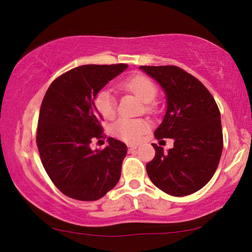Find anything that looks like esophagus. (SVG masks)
I'll return each mask as SVG.
<instances>
[{"label":"esophagus","instance_id":"esophagus-1","mask_svg":"<svg viewBox=\"0 0 252 252\" xmlns=\"http://www.w3.org/2000/svg\"><path fill=\"white\" fill-rule=\"evenodd\" d=\"M136 148H138V147H136V146H131V144H130V146H127V149H129V151H130V152H131V151H133V150H135Z\"/></svg>","mask_w":252,"mask_h":252}]
</instances>
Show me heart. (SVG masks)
I'll list each match as a JSON object with an SVG mask.
<instances>
[{"mask_svg": "<svg viewBox=\"0 0 252 252\" xmlns=\"http://www.w3.org/2000/svg\"><path fill=\"white\" fill-rule=\"evenodd\" d=\"M125 90L139 97L143 103H147L144 110L151 111V102L156 99L158 89L153 81L144 75H133L121 83ZM94 105L102 117L111 119L116 116L117 100L111 89L105 88L95 96ZM149 123L141 119H126L118 120L112 126V133L127 143H136L141 140L142 135L149 130Z\"/></svg>", "mask_w": 252, "mask_h": 252, "instance_id": "b5f03b06", "label": "heart"}]
</instances>
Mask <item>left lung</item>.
Wrapping results in <instances>:
<instances>
[{
    "label": "left lung",
    "instance_id": "obj_1",
    "mask_svg": "<svg viewBox=\"0 0 252 252\" xmlns=\"http://www.w3.org/2000/svg\"><path fill=\"white\" fill-rule=\"evenodd\" d=\"M159 83L167 110L157 127V139H173L168 152L152 143L156 156L147 164L153 185L163 192L183 197L210 181L223 148L220 111L207 88L174 65L140 66Z\"/></svg>",
    "mask_w": 252,
    "mask_h": 252
}]
</instances>
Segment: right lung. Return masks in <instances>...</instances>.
I'll return each instance as SVG.
<instances>
[{"label":"right lung","mask_w":252,"mask_h":252,"mask_svg":"<svg viewBox=\"0 0 252 252\" xmlns=\"http://www.w3.org/2000/svg\"><path fill=\"white\" fill-rule=\"evenodd\" d=\"M126 64H88L55 79L41 104L36 143L42 164L63 194L81 201H94L120 180L126 146L108 138L103 150L91 142L102 138V116L95 96Z\"/></svg>","instance_id":"add662e5"}]
</instances>
